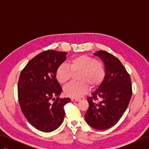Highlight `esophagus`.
Returning <instances> with one entry per match:
<instances>
[{
  "label": "esophagus",
  "instance_id": "34e87169",
  "mask_svg": "<svg viewBox=\"0 0 149 149\" xmlns=\"http://www.w3.org/2000/svg\"><path fill=\"white\" fill-rule=\"evenodd\" d=\"M80 100L79 99H78V98H71V101L73 102H75V101H79Z\"/></svg>",
  "mask_w": 149,
  "mask_h": 149
}]
</instances>
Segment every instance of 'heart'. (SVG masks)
<instances>
[{"instance_id":"heart-1","label":"heart","mask_w":149,"mask_h":149,"mask_svg":"<svg viewBox=\"0 0 149 149\" xmlns=\"http://www.w3.org/2000/svg\"><path fill=\"white\" fill-rule=\"evenodd\" d=\"M70 66L65 63L57 68L56 78L58 81L66 84L71 79L73 73L78 74L79 82L70 83L64 89L66 96L79 97L86 93L91 87L101 84L106 75L105 67L102 62L86 55L76 56L70 61Z\"/></svg>"}]
</instances>
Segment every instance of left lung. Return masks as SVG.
<instances>
[{
  "label": "left lung",
  "instance_id": "8db88e82",
  "mask_svg": "<svg viewBox=\"0 0 149 149\" xmlns=\"http://www.w3.org/2000/svg\"><path fill=\"white\" fill-rule=\"evenodd\" d=\"M94 55L104 61L106 75L98 89L88 97L89 107L84 117L94 129L104 130L114 125L127 109L132 94V83L118 58L104 50Z\"/></svg>",
  "mask_w": 149,
  "mask_h": 149
}]
</instances>
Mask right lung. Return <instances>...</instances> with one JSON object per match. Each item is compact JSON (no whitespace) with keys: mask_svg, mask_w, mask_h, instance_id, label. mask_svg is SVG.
Listing matches in <instances>:
<instances>
[{"mask_svg":"<svg viewBox=\"0 0 149 149\" xmlns=\"http://www.w3.org/2000/svg\"><path fill=\"white\" fill-rule=\"evenodd\" d=\"M66 54L52 49L40 53L19 76L18 99L22 113L31 125L42 132L60 127L65 114L64 106L71 101L58 97L62 88L56 79L57 68L65 61Z\"/></svg>","mask_w":149,"mask_h":149,"instance_id":"obj_1","label":"right lung"}]
</instances>
